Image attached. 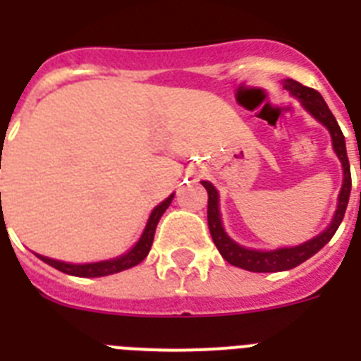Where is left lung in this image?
<instances>
[{
    "label": "left lung",
    "instance_id": "left-lung-1",
    "mask_svg": "<svg viewBox=\"0 0 361 361\" xmlns=\"http://www.w3.org/2000/svg\"><path fill=\"white\" fill-rule=\"evenodd\" d=\"M284 88L290 90L295 97H299L302 106L308 110L310 114L314 116L315 120L321 121V123L330 130V136H332V145H334L336 154L341 160V166H343V186H341V192H339V201H338V210L334 214V219L330 223V227L315 236L314 240L306 241L302 245L290 247V249H276V251H252V249H245V247L238 245L236 241H232L227 236V232L223 231L221 225V216H219V195H217V190L207 180H202V186L207 188L208 192V228H210V234H212V240L216 243L217 251L221 252V256L228 264L232 266L241 267V269L252 271V273H275V271H286L293 269V267L300 266L302 262H306L308 258L315 255L317 251H321L330 240L336 234L338 227L343 221L345 210H347L348 204V195H350V186H353V180H350V164H348L347 157V147H345V136L339 129L338 121H336L334 114L330 112V109L326 106L324 99L321 97V94L314 88H308V86L300 85L293 79L284 80ZM361 169V162H360Z\"/></svg>",
    "mask_w": 361,
    "mask_h": 361
}]
</instances>
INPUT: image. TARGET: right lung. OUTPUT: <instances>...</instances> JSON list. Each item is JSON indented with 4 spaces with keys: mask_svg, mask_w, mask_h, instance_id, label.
Returning a JSON list of instances; mask_svg holds the SVG:
<instances>
[{
    "mask_svg": "<svg viewBox=\"0 0 361 361\" xmlns=\"http://www.w3.org/2000/svg\"><path fill=\"white\" fill-rule=\"evenodd\" d=\"M0 164H1V153H0ZM173 195H169L166 201H162L159 207L154 208L153 212H151V216H149V221H147V225H145V231H144V234H142V238L138 240V243H136V245H134L129 252H125L123 256H120V258H114V260H105V262H95V264H82V266L79 264V266H77V264H66V262L51 260V258H47V256H40V255H37V256L40 258V260L46 262V264H49L51 267H55V269L62 271V273H68V275H73V276H86V279H88V276L112 275V273H120V271H123V269H129V267L138 266L140 262L144 260L145 256L149 255V251H151L157 225H159L162 214L166 212L169 204H171V199H173Z\"/></svg>",
    "mask_w": 361,
    "mask_h": 361,
    "instance_id": "obj_1",
    "label": "right lung"
}]
</instances>
